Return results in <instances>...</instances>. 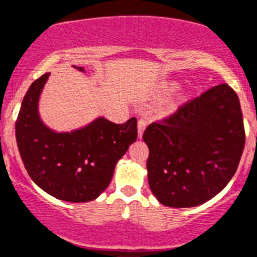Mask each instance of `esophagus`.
I'll return each mask as SVG.
<instances>
[{
    "instance_id": "1",
    "label": "esophagus",
    "mask_w": 257,
    "mask_h": 257,
    "mask_svg": "<svg viewBox=\"0 0 257 257\" xmlns=\"http://www.w3.org/2000/svg\"><path fill=\"white\" fill-rule=\"evenodd\" d=\"M146 126H147V121L145 119H140L138 120V137H142L143 132H145Z\"/></svg>"
}]
</instances>
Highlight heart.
Wrapping results in <instances>:
<instances>
[{"mask_svg": "<svg viewBox=\"0 0 257 257\" xmlns=\"http://www.w3.org/2000/svg\"><path fill=\"white\" fill-rule=\"evenodd\" d=\"M178 88H179V84H178V83H175V82L168 83V84L163 85V88L160 89V96H161V97H168V96H170V94H172V93H174V92H177ZM188 100H189V96H188V94H187V93L180 94V96L178 97L177 102L173 103L172 107H173V108H177L178 106H179V105H183V103L187 102V101H188Z\"/></svg>", "mask_w": 257, "mask_h": 257, "instance_id": "1", "label": "heart"}]
</instances>
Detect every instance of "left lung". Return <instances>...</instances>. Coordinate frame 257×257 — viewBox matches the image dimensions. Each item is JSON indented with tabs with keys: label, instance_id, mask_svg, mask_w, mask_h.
<instances>
[{
	"label": "left lung",
	"instance_id": "1",
	"mask_svg": "<svg viewBox=\"0 0 257 257\" xmlns=\"http://www.w3.org/2000/svg\"><path fill=\"white\" fill-rule=\"evenodd\" d=\"M244 140L238 96L225 83L212 87L143 133L152 193L169 207L211 200L234 175Z\"/></svg>",
	"mask_w": 257,
	"mask_h": 257
}]
</instances>
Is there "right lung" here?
<instances>
[{
    "label": "right lung",
    "instance_id": "right-lung-1",
    "mask_svg": "<svg viewBox=\"0 0 257 257\" xmlns=\"http://www.w3.org/2000/svg\"><path fill=\"white\" fill-rule=\"evenodd\" d=\"M48 77L34 80L22 102L15 123L20 156L29 177L48 195L68 202L92 201L107 188L116 163L137 140V119L115 124L100 116L75 131H52L38 112Z\"/></svg>",
    "mask_w": 257,
    "mask_h": 257
}]
</instances>
